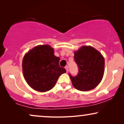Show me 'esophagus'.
Returning a JSON list of instances; mask_svg holds the SVG:
<instances>
[{"label": "esophagus", "mask_w": 124, "mask_h": 124, "mask_svg": "<svg viewBox=\"0 0 124 124\" xmlns=\"http://www.w3.org/2000/svg\"><path fill=\"white\" fill-rule=\"evenodd\" d=\"M65 68L66 69V70H67V72H68V66H66Z\"/></svg>", "instance_id": "1"}]
</instances>
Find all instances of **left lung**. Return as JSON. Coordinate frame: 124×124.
Masks as SVG:
<instances>
[{
  "instance_id": "left-lung-1",
  "label": "left lung",
  "mask_w": 124,
  "mask_h": 124,
  "mask_svg": "<svg viewBox=\"0 0 124 124\" xmlns=\"http://www.w3.org/2000/svg\"><path fill=\"white\" fill-rule=\"evenodd\" d=\"M74 60L78 67L76 76L69 77L72 85L79 91H89L95 88L103 78L104 59L102 55L91 46H82L74 52Z\"/></svg>"
}]
</instances>
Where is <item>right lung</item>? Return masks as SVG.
Listing matches in <instances>:
<instances>
[{"instance_id":"obj_1","label":"right lung","mask_w":124,"mask_h":124,"mask_svg":"<svg viewBox=\"0 0 124 124\" xmlns=\"http://www.w3.org/2000/svg\"><path fill=\"white\" fill-rule=\"evenodd\" d=\"M49 45H39L25 54L23 71L28 84L35 90L46 92L52 89L61 74L66 72L59 65L60 58Z\"/></svg>"}]
</instances>
